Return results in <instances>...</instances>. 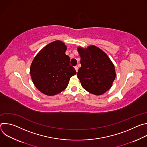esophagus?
<instances>
[{
    "mask_svg": "<svg viewBox=\"0 0 147 147\" xmlns=\"http://www.w3.org/2000/svg\"><path fill=\"white\" fill-rule=\"evenodd\" d=\"M74 68H75V69H76V71L77 72V71H78V67L77 66H75V67H74Z\"/></svg>",
    "mask_w": 147,
    "mask_h": 147,
    "instance_id": "34e87169",
    "label": "esophagus"
}]
</instances>
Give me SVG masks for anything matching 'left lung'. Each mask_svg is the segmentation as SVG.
<instances>
[{
  "mask_svg": "<svg viewBox=\"0 0 147 147\" xmlns=\"http://www.w3.org/2000/svg\"><path fill=\"white\" fill-rule=\"evenodd\" d=\"M81 66L77 77L82 87L88 92L99 95L109 90L116 77L115 69L107 55L92 45L87 49L79 47Z\"/></svg>",
  "mask_w": 147,
  "mask_h": 147,
  "instance_id": "1",
  "label": "left lung"
}]
</instances>
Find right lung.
<instances>
[{
    "mask_svg": "<svg viewBox=\"0 0 147 147\" xmlns=\"http://www.w3.org/2000/svg\"><path fill=\"white\" fill-rule=\"evenodd\" d=\"M66 49L61 41H54L42 49L32 62L30 74L33 83L45 95H55L63 91L70 77L76 74L65 54Z\"/></svg>",
    "mask_w": 147,
    "mask_h": 147,
    "instance_id": "1",
    "label": "right lung"
}]
</instances>
